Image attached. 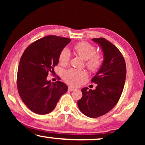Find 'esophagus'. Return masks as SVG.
Returning <instances> with one entry per match:
<instances>
[{"label": "esophagus", "mask_w": 145, "mask_h": 145, "mask_svg": "<svg viewBox=\"0 0 145 145\" xmlns=\"http://www.w3.org/2000/svg\"><path fill=\"white\" fill-rule=\"evenodd\" d=\"M68 90H69V91H73V90H76V88H74V87H72V86H69Z\"/></svg>", "instance_id": "esophagus-1"}]
</instances>
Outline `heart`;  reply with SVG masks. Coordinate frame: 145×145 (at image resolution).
<instances>
[{"instance_id": "b5f03b06", "label": "heart", "mask_w": 145, "mask_h": 145, "mask_svg": "<svg viewBox=\"0 0 145 145\" xmlns=\"http://www.w3.org/2000/svg\"><path fill=\"white\" fill-rule=\"evenodd\" d=\"M74 50L79 56L86 60V66L91 71L98 70L102 63V56L100 53H96L94 45L86 41H80L74 46ZM71 54L67 49L61 51L59 60L61 64L66 65L70 59ZM87 73L83 70L71 69L65 71L63 78L65 82L72 86H78L86 78Z\"/></svg>"}]
</instances>
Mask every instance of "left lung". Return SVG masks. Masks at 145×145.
Returning <instances> with one entry per match:
<instances>
[{"instance_id":"8db88e82","label":"left lung","mask_w":145,"mask_h":145,"mask_svg":"<svg viewBox=\"0 0 145 145\" xmlns=\"http://www.w3.org/2000/svg\"><path fill=\"white\" fill-rule=\"evenodd\" d=\"M102 47L104 61L91 82L97 84L95 90L86 87L78 100L80 112L89 118H96L110 112L120 100L125 82L126 65L120 51L105 38H93Z\"/></svg>"}]
</instances>
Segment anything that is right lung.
<instances>
[{
	"label": "right lung",
	"mask_w": 145,
	"mask_h": 145,
	"mask_svg": "<svg viewBox=\"0 0 145 145\" xmlns=\"http://www.w3.org/2000/svg\"><path fill=\"white\" fill-rule=\"evenodd\" d=\"M71 39L47 35L29 45L22 55L17 74V88L22 100L35 114L52 112L68 87L64 82L47 80L54 72L59 56Z\"/></svg>",
	"instance_id": "add662e5"
}]
</instances>
